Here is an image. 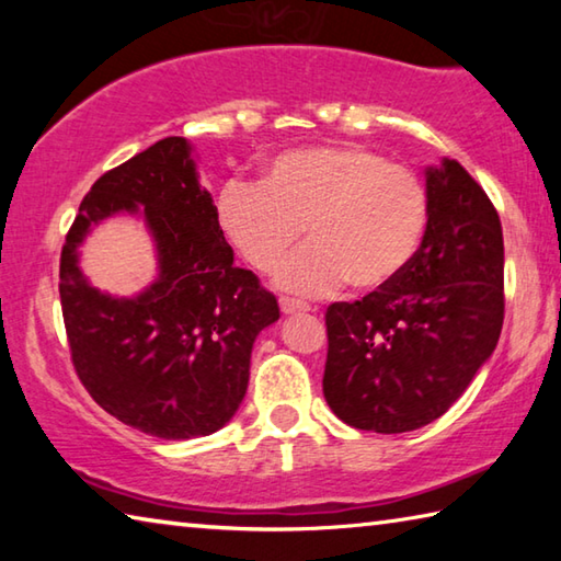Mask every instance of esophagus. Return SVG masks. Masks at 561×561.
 I'll return each mask as SVG.
<instances>
[{
	"instance_id": "esophagus-1",
	"label": "esophagus",
	"mask_w": 561,
	"mask_h": 561,
	"mask_svg": "<svg viewBox=\"0 0 561 561\" xmlns=\"http://www.w3.org/2000/svg\"><path fill=\"white\" fill-rule=\"evenodd\" d=\"M279 307L284 314H307V311H311V307L307 301H297V299H279Z\"/></svg>"
}]
</instances>
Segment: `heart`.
<instances>
[{
  "label": "heart",
  "mask_w": 561,
  "mask_h": 561,
  "mask_svg": "<svg viewBox=\"0 0 561 561\" xmlns=\"http://www.w3.org/2000/svg\"><path fill=\"white\" fill-rule=\"evenodd\" d=\"M227 240L257 272H277L284 291L317 297L348 284L386 287L421 244L425 190L411 170L358 146H309L274 156L260 185L230 183L217 201Z\"/></svg>",
  "instance_id": "heart-1"
}]
</instances>
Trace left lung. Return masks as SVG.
Here are the masks:
<instances>
[{
    "label": "left lung",
    "mask_w": 561,
    "mask_h": 561,
    "mask_svg": "<svg viewBox=\"0 0 561 561\" xmlns=\"http://www.w3.org/2000/svg\"><path fill=\"white\" fill-rule=\"evenodd\" d=\"M428 225L393 282L327 309L324 398L358 431L408 433L458 401L505 319L502 225L458 160L425 170Z\"/></svg>",
    "instance_id": "obj_1"
}]
</instances>
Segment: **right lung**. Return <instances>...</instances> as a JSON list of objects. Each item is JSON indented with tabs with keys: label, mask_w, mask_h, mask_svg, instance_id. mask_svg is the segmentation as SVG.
Segmentation results:
<instances>
[{
	"label": "right lung",
	"mask_w": 561,
	"mask_h": 561,
	"mask_svg": "<svg viewBox=\"0 0 561 561\" xmlns=\"http://www.w3.org/2000/svg\"><path fill=\"white\" fill-rule=\"evenodd\" d=\"M118 211L144 216L157 244L159 277L136 298L91 288L78 267L88 232ZM59 279L81 383L103 411L163 440L230 423L247 393L254 339L279 319L274 294L234 267L193 146L180 136L93 183L66 234Z\"/></svg>",
	"instance_id": "right-lung-1"
}]
</instances>
